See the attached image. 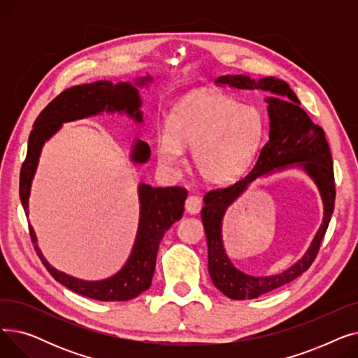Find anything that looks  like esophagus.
<instances>
[{
  "label": "esophagus",
  "mask_w": 358,
  "mask_h": 358,
  "mask_svg": "<svg viewBox=\"0 0 358 358\" xmlns=\"http://www.w3.org/2000/svg\"><path fill=\"white\" fill-rule=\"evenodd\" d=\"M184 208H185V212L189 215H197L201 209V200L196 196H189L185 200Z\"/></svg>",
  "instance_id": "obj_1"
}]
</instances>
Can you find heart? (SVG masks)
Returning <instances> with one entry per match:
<instances>
[{"label": "heart", "mask_w": 358, "mask_h": 358, "mask_svg": "<svg viewBox=\"0 0 358 358\" xmlns=\"http://www.w3.org/2000/svg\"><path fill=\"white\" fill-rule=\"evenodd\" d=\"M264 119L254 106L216 90L187 94L158 131V159L166 168L182 162L192 149L199 177L212 185H228L248 171L264 139Z\"/></svg>", "instance_id": "1"}]
</instances>
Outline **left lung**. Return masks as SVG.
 Returning <instances> with one entry per match:
<instances>
[{"label":"left lung","instance_id":"8db88e82","mask_svg":"<svg viewBox=\"0 0 358 358\" xmlns=\"http://www.w3.org/2000/svg\"><path fill=\"white\" fill-rule=\"evenodd\" d=\"M239 90L268 91L274 97H267L268 141L261 149L259 157L251 173L238 182L216 189L204 196L201 220L208 238L209 274L213 285L229 299H257L285 286L305 273L317 255L319 247L328 229L335 204V182L332 157L322 127L315 124L308 113L300 107V101L290 85L274 77L261 80L248 75H223L216 78ZM290 167H300L315 182L324 204V217L311 247L306 255L283 273L273 276H252L236 269L222 247L221 222L229 206L257 178L268 176Z\"/></svg>","mask_w":358,"mask_h":358}]
</instances>
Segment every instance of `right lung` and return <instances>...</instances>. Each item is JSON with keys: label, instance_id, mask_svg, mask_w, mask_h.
Returning a JSON list of instances; mask_svg holds the SVG:
<instances>
[{"label": "right lung", "instance_id": "obj_1", "mask_svg": "<svg viewBox=\"0 0 358 358\" xmlns=\"http://www.w3.org/2000/svg\"><path fill=\"white\" fill-rule=\"evenodd\" d=\"M150 83L152 78L146 75V77H138L134 83L113 84L111 81H96L92 84L75 85L61 92L45 107L30 131L27 157L20 171V200L26 216H29L31 182L39 165L43 145L62 127V123L87 119L107 111L120 113V115L124 113L141 124L143 115L139 88L148 87ZM149 158V145L141 139H135L130 150V161L134 164H145ZM138 196L141 212L134 248L124 266L116 274L103 280H81L52 267L37 245L34 229L29 224L36 252L52 277L69 290L101 302H124L148 290L155 271L159 242L171 224L181 219L187 190L181 187H152L141 182L138 185Z\"/></svg>", "mask_w": 358, "mask_h": 358}]
</instances>
